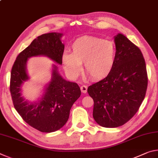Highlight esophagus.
I'll list each match as a JSON object with an SVG mask.
<instances>
[{"label":"esophagus","instance_id":"34e87169","mask_svg":"<svg viewBox=\"0 0 158 158\" xmlns=\"http://www.w3.org/2000/svg\"><path fill=\"white\" fill-rule=\"evenodd\" d=\"M80 89H81V92H82L83 93H87L88 87H87L86 85H81V88H80Z\"/></svg>","mask_w":158,"mask_h":158}]
</instances>
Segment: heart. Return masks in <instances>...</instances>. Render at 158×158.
<instances>
[{"label":"heart","instance_id":"1","mask_svg":"<svg viewBox=\"0 0 158 158\" xmlns=\"http://www.w3.org/2000/svg\"><path fill=\"white\" fill-rule=\"evenodd\" d=\"M73 52L62 56L64 69L71 79H75L84 70L93 79L105 78L111 73L116 58V45L112 41L85 36L77 39L72 44Z\"/></svg>","mask_w":158,"mask_h":158}]
</instances>
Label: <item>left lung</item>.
<instances>
[{
  "label": "left lung",
  "instance_id": "left-lung-1",
  "mask_svg": "<svg viewBox=\"0 0 158 158\" xmlns=\"http://www.w3.org/2000/svg\"><path fill=\"white\" fill-rule=\"evenodd\" d=\"M114 68L105 79L88 88L93 99V116L100 126L116 127L134 116L145 98L148 77L141 50L124 35L114 36Z\"/></svg>",
  "mask_w": 158,
  "mask_h": 158
}]
</instances>
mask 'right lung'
<instances>
[{"label":"right lung","instance_id":"right-lung-1","mask_svg":"<svg viewBox=\"0 0 158 158\" xmlns=\"http://www.w3.org/2000/svg\"><path fill=\"white\" fill-rule=\"evenodd\" d=\"M63 35L54 32L37 37L18 55L11 71L10 93L15 108L23 121L42 132H53L63 127L69 118L72 106L81 95L79 85L63 79L55 64L52 65L50 81L44 85L40 97L30 102L22 95V85L31 79L27 71L29 58L45 56L62 65L65 48L61 40Z\"/></svg>","mask_w":158,"mask_h":158}]
</instances>
